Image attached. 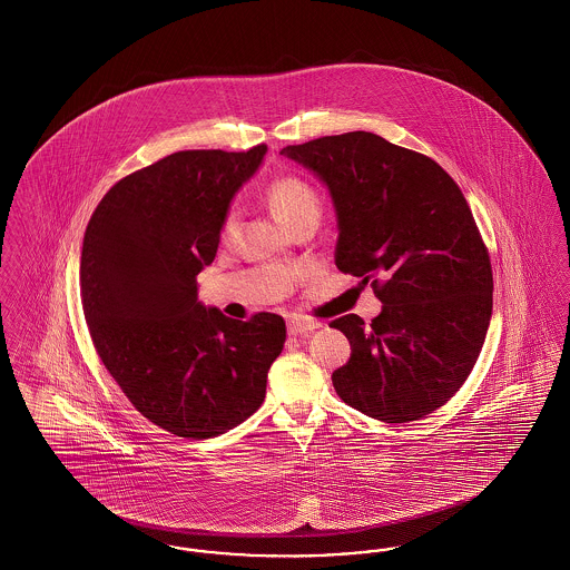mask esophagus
I'll use <instances>...</instances> for the list:
<instances>
[{"label": "esophagus", "instance_id": "obj_1", "mask_svg": "<svg viewBox=\"0 0 570 570\" xmlns=\"http://www.w3.org/2000/svg\"><path fill=\"white\" fill-rule=\"evenodd\" d=\"M316 328H321V323H314V321L293 318V321L288 323V333H291V335H307V333H312V331H316Z\"/></svg>", "mask_w": 570, "mask_h": 570}]
</instances>
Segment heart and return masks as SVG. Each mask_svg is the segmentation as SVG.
<instances>
[{"label":"heart","instance_id":"obj_1","mask_svg":"<svg viewBox=\"0 0 570 570\" xmlns=\"http://www.w3.org/2000/svg\"><path fill=\"white\" fill-rule=\"evenodd\" d=\"M269 203L275 216L279 217L288 228L295 226L298 219L321 214V198L316 190L298 179V177H282L273 181L269 188ZM239 230V209L233 207L222 219V242H233Z\"/></svg>","mask_w":570,"mask_h":570}]
</instances>
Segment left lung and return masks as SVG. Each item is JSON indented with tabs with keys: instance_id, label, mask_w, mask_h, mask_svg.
I'll list each match as a JSON object with an SVG mask.
<instances>
[{
	"instance_id": "8db88e82",
	"label": "left lung",
	"mask_w": 570,
	"mask_h": 570,
	"mask_svg": "<svg viewBox=\"0 0 570 570\" xmlns=\"http://www.w3.org/2000/svg\"><path fill=\"white\" fill-rule=\"evenodd\" d=\"M312 170L337 216L335 265L372 284L382 312L331 326L351 342L333 372L337 395L384 423L444 406L470 376L488 335V247L451 175L432 158L372 132L323 136L279 151Z\"/></svg>"
}]
</instances>
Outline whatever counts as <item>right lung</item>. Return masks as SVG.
<instances>
[{
	"instance_id": "right-lung-1",
	"label": "right lung",
	"mask_w": 570,
	"mask_h": 570,
	"mask_svg": "<svg viewBox=\"0 0 570 570\" xmlns=\"http://www.w3.org/2000/svg\"><path fill=\"white\" fill-rule=\"evenodd\" d=\"M265 154L267 145L170 154L117 181L85 230L81 301L94 346L145 419L188 440L254 414L286 342L282 316L228 318L198 301L196 284Z\"/></svg>"
}]
</instances>
